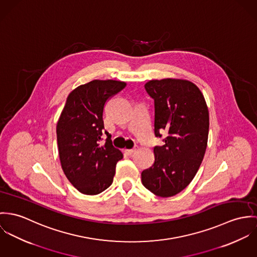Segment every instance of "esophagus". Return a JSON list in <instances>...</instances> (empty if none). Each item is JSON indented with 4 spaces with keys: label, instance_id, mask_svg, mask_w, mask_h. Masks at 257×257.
<instances>
[{
    "label": "esophagus",
    "instance_id": "1",
    "mask_svg": "<svg viewBox=\"0 0 257 257\" xmlns=\"http://www.w3.org/2000/svg\"><path fill=\"white\" fill-rule=\"evenodd\" d=\"M135 149H126L125 151H124V153L126 154V155H128V156H131V155H133L134 153H135Z\"/></svg>",
    "mask_w": 257,
    "mask_h": 257
}]
</instances>
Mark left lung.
<instances>
[{"label":"left lung","instance_id":"left-lung-1","mask_svg":"<svg viewBox=\"0 0 257 257\" xmlns=\"http://www.w3.org/2000/svg\"><path fill=\"white\" fill-rule=\"evenodd\" d=\"M147 92L155 100L154 132L165 145L154 148L155 162L142 171L143 185L160 197L181 192L203 161L209 134V110L199 87L182 79L152 80Z\"/></svg>","mask_w":257,"mask_h":257}]
</instances>
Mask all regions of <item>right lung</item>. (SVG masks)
Returning <instances> with one entry per match:
<instances>
[{
	"mask_svg": "<svg viewBox=\"0 0 257 257\" xmlns=\"http://www.w3.org/2000/svg\"><path fill=\"white\" fill-rule=\"evenodd\" d=\"M126 86L115 80H93L73 89L56 126L58 152L62 170L81 193L96 195L113 181L115 168L123 158L112 146L111 135L101 144L103 109L116 93Z\"/></svg>",
	"mask_w": 257,
	"mask_h": 257,
	"instance_id": "add662e5",
	"label": "right lung"
}]
</instances>
